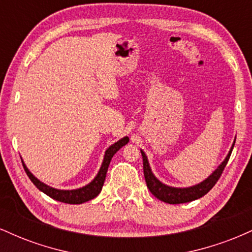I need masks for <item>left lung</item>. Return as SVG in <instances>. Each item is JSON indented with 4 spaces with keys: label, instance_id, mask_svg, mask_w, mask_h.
<instances>
[{
    "label": "left lung",
    "instance_id": "8db88e82",
    "mask_svg": "<svg viewBox=\"0 0 252 252\" xmlns=\"http://www.w3.org/2000/svg\"><path fill=\"white\" fill-rule=\"evenodd\" d=\"M235 142H233L230 152H228L227 156L225 158V160L219 164L218 168H217L209 178L205 179V180L201 181L200 184L194 185V186L190 187H185V189L168 186V185H164L158 180V179L153 174L152 169H150L147 155L144 154L143 150H141V154H142L143 158V174L147 182V187H148L150 192H152V194L155 195L158 200L167 202V204H184V202H189L201 198V196H204L206 193H209L210 190L212 189V187L217 184V181L219 180L222 170H224L228 158H230L231 153H232Z\"/></svg>",
    "mask_w": 252,
    "mask_h": 252
}]
</instances>
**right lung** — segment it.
Segmentation results:
<instances>
[{
  "instance_id": "right-lung-1",
  "label": "right lung",
  "mask_w": 252,
  "mask_h": 252,
  "mask_svg": "<svg viewBox=\"0 0 252 252\" xmlns=\"http://www.w3.org/2000/svg\"><path fill=\"white\" fill-rule=\"evenodd\" d=\"M129 142V137L126 136V137L121 138L120 141H117L116 143L111 144L108 149H106L105 155H104V160L102 166H100L99 172L96 175V178L94 179L90 184L86 185V186L80 187V189H53V187L48 186V185L43 184L36 179L32 173L30 172V169L27 168L24 161H22V164H24V168L27 173L28 178L31 179V181L33 182L34 185L36 186V189H39L41 192L47 194L48 196H51L52 199L58 201L65 202V204H83V202H86L91 199L96 198V196L99 194L100 190H102V187L104 185V181H105V176H106V172H108L110 161H111L112 156H114L116 153L122 148L123 146H126V143ZM22 160V158H21Z\"/></svg>"
}]
</instances>
